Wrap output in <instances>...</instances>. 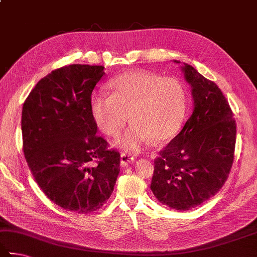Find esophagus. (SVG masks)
<instances>
[{
    "label": "esophagus",
    "mask_w": 257,
    "mask_h": 257,
    "mask_svg": "<svg viewBox=\"0 0 257 257\" xmlns=\"http://www.w3.org/2000/svg\"><path fill=\"white\" fill-rule=\"evenodd\" d=\"M133 161H135V156L133 155V154L121 153V156H120L121 165H127V164H129V163H132Z\"/></svg>",
    "instance_id": "1"
}]
</instances>
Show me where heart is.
Returning <instances> with one entry per match:
<instances>
[{"mask_svg":"<svg viewBox=\"0 0 257 257\" xmlns=\"http://www.w3.org/2000/svg\"><path fill=\"white\" fill-rule=\"evenodd\" d=\"M112 94L93 96L91 112L106 136L116 137L128 123L133 125L118 145L136 151L154 139L166 143L175 137L186 112V91L176 77H162L146 71H130L110 82Z\"/></svg>","mask_w":257,"mask_h":257,"instance_id":"b5f03b06","label":"heart"}]
</instances>
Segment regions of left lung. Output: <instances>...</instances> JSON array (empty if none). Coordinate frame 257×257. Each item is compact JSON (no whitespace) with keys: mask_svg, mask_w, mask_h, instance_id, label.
I'll return each mask as SVG.
<instances>
[{"mask_svg":"<svg viewBox=\"0 0 257 257\" xmlns=\"http://www.w3.org/2000/svg\"><path fill=\"white\" fill-rule=\"evenodd\" d=\"M183 72L192 87L193 113L154 160L151 183L158 201L181 211L197 208L222 188L236 145L234 113L220 88L189 64Z\"/></svg>","mask_w":257,"mask_h":257,"instance_id":"8db88e82","label":"left lung"}]
</instances>
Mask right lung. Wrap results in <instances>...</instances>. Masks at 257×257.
I'll use <instances>...</instances> for the list:
<instances>
[{
	"mask_svg": "<svg viewBox=\"0 0 257 257\" xmlns=\"http://www.w3.org/2000/svg\"><path fill=\"white\" fill-rule=\"evenodd\" d=\"M103 68L74 64L55 69L22 108L23 153L32 176L50 201L74 213L103 207L120 172V153L95 135L91 112Z\"/></svg>",
	"mask_w": 257,
	"mask_h": 257,
	"instance_id": "1",
	"label": "right lung"
}]
</instances>
